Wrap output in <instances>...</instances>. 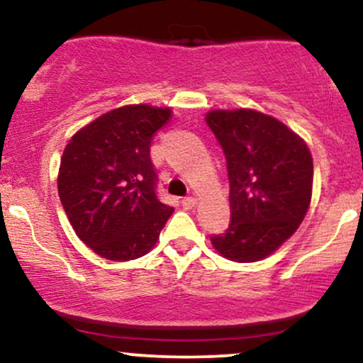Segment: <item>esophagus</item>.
<instances>
[{
    "label": "esophagus",
    "mask_w": 363,
    "mask_h": 363,
    "mask_svg": "<svg viewBox=\"0 0 363 363\" xmlns=\"http://www.w3.org/2000/svg\"><path fill=\"white\" fill-rule=\"evenodd\" d=\"M182 206L187 208V210H191V208L196 206V198H193V196H187V198H182Z\"/></svg>",
    "instance_id": "34e87169"
}]
</instances>
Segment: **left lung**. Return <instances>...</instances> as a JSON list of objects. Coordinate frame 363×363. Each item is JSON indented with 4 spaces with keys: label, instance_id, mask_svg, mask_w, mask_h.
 <instances>
[{
    "label": "left lung",
    "instance_id": "8db88e82",
    "mask_svg": "<svg viewBox=\"0 0 363 363\" xmlns=\"http://www.w3.org/2000/svg\"><path fill=\"white\" fill-rule=\"evenodd\" d=\"M206 124L227 160L230 225L211 235L227 259L269 256L302 223L312 194V157L301 136L257 111H211Z\"/></svg>",
    "mask_w": 363,
    "mask_h": 363
}]
</instances>
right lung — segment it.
<instances>
[{
	"instance_id": "right-lung-1",
	"label": "right lung",
	"mask_w": 363,
	"mask_h": 363,
	"mask_svg": "<svg viewBox=\"0 0 363 363\" xmlns=\"http://www.w3.org/2000/svg\"><path fill=\"white\" fill-rule=\"evenodd\" d=\"M170 109L126 106L101 116L62 152L57 193L77 235L111 261L145 256L174 208L158 199L150 157Z\"/></svg>"
}]
</instances>
